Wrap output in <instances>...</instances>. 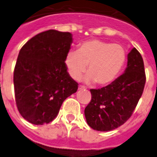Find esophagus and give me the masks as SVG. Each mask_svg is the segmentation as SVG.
I'll return each instance as SVG.
<instances>
[{
    "instance_id": "obj_1",
    "label": "esophagus",
    "mask_w": 157,
    "mask_h": 157,
    "mask_svg": "<svg viewBox=\"0 0 157 157\" xmlns=\"http://www.w3.org/2000/svg\"><path fill=\"white\" fill-rule=\"evenodd\" d=\"M79 89H80V90H83V89H85V86H79Z\"/></svg>"
}]
</instances>
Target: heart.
<instances>
[{
  "mask_svg": "<svg viewBox=\"0 0 157 157\" xmlns=\"http://www.w3.org/2000/svg\"><path fill=\"white\" fill-rule=\"evenodd\" d=\"M126 51L118 44L102 40H90L81 43L77 50H71L65 58L70 76L81 78L88 65L87 81L107 86L117 78L126 62Z\"/></svg>",
  "mask_w": 157,
  "mask_h": 157,
  "instance_id": "b5f03b06",
  "label": "heart"
}]
</instances>
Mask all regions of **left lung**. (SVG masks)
<instances>
[{
  "label": "left lung",
  "mask_w": 157,
  "mask_h": 157,
  "mask_svg": "<svg viewBox=\"0 0 157 157\" xmlns=\"http://www.w3.org/2000/svg\"><path fill=\"white\" fill-rule=\"evenodd\" d=\"M146 82L140 53L133 48L125 71L101 89H91V100L85 108L87 124L94 130L110 131L125 123L133 114Z\"/></svg>",
  "instance_id": "1"
}]
</instances>
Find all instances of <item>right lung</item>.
Instances as JSON below:
<instances>
[{
  "label": "right lung",
  "instance_id": "add662e5",
  "mask_svg": "<svg viewBox=\"0 0 157 157\" xmlns=\"http://www.w3.org/2000/svg\"><path fill=\"white\" fill-rule=\"evenodd\" d=\"M71 42L70 33L51 29L21 48L13 71L14 96L19 113L32 124L52 121L63 101L78 89L65 64Z\"/></svg>",
  "mask_w": 157,
  "mask_h": 157
}]
</instances>
